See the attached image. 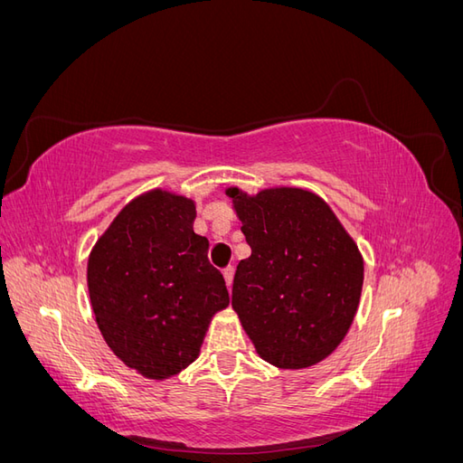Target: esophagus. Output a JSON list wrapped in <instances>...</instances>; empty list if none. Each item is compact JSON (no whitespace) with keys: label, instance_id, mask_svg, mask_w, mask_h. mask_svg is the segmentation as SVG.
<instances>
[{"label":"esophagus","instance_id":"esophagus-1","mask_svg":"<svg viewBox=\"0 0 463 463\" xmlns=\"http://www.w3.org/2000/svg\"><path fill=\"white\" fill-rule=\"evenodd\" d=\"M223 279H226V286H228V289H232V284H233V266L230 264V266H226V269H223Z\"/></svg>","mask_w":463,"mask_h":463}]
</instances>
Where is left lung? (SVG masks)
<instances>
[{"mask_svg": "<svg viewBox=\"0 0 463 463\" xmlns=\"http://www.w3.org/2000/svg\"><path fill=\"white\" fill-rule=\"evenodd\" d=\"M226 193L250 247L233 276V311L264 361L279 369L311 367L352 326L363 286L359 249L309 191Z\"/></svg>", "mask_w": 463, "mask_h": 463, "instance_id": "1", "label": "left lung"}]
</instances>
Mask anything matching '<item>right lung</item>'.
Segmentation results:
<instances>
[{
  "mask_svg": "<svg viewBox=\"0 0 463 463\" xmlns=\"http://www.w3.org/2000/svg\"><path fill=\"white\" fill-rule=\"evenodd\" d=\"M194 203L150 191L125 206L89 257V293L106 344L146 378L185 369L214 313L230 305L208 240L193 232Z\"/></svg>",
  "mask_w": 463,
  "mask_h": 463,
  "instance_id": "obj_1",
  "label": "right lung"
}]
</instances>
